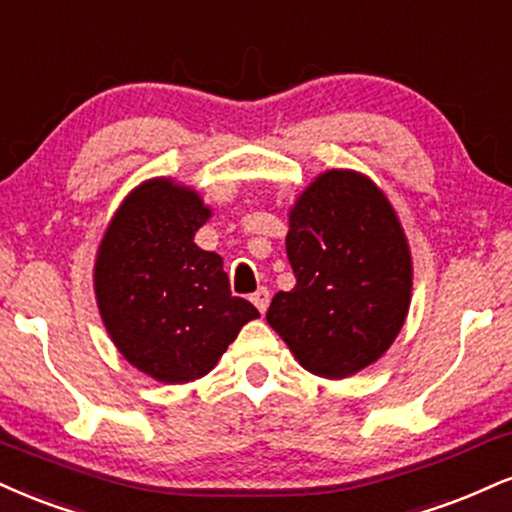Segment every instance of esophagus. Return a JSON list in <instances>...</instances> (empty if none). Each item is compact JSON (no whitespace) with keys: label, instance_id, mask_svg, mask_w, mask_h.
Listing matches in <instances>:
<instances>
[{"label":"esophagus","instance_id":"34e87169","mask_svg":"<svg viewBox=\"0 0 512 512\" xmlns=\"http://www.w3.org/2000/svg\"><path fill=\"white\" fill-rule=\"evenodd\" d=\"M250 300H252V305H255L257 310H260L264 315V312H267V307H269V291H267V288H257V291L250 295Z\"/></svg>","mask_w":512,"mask_h":512}]
</instances>
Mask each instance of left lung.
Here are the masks:
<instances>
[{
  "instance_id": "obj_1",
  "label": "left lung",
  "mask_w": 512,
  "mask_h": 512,
  "mask_svg": "<svg viewBox=\"0 0 512 512\" xmlns=\"http://www.w3.org/2000/svg\"><path fill=\"white\" fill-rule=\"evenodd\" d=\"M295 288L267 322L307 372L346 379L377 362L403 329L412 257L389 197L350 169L319 174L288 214Z\"/></svg>"
}]
</instances>
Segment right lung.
Returning <instances> with one entry per match:
<instances>
[{
  "mask_svg": "<svg viewBox=\"0 0 512 512\" xmlns=\"http://www.w3.org/2000/svg\"><path fill=\"white\" fill-rule=\"evenodd\" d=\"M212 217L193 188L150 178L109 221L95 260V298L119 353L147 377L188 384L212 372L255 305L231 295L224 260L195 245Z\"/></svg>",
  "mask_w": 512,
  "mask_h": 512,
  "instance_id": "obj_1",
  "label": "right lung"
}]
</instances>
